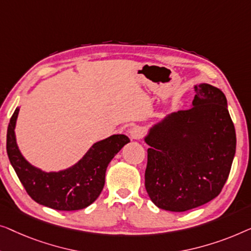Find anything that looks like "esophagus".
Returning a JSON list of instances; mask_svg holds the SVG:
<instances>
[{"mask_svg":"<svg viewBox=\"0 0 251 251\" xmlns=\"http://www.w3.org/2000/svg\"><path fill=\"white\" fill-rule=\"evenodd\" d=\"M128 134H129V137L132 140H139V139H141V137L143 136L144 129L142 128V127H140V126H134L133 128H130Z\"/></svg>","mask_w":251,"mask_h":251,"instance_id":"obj_1","label":"esophagus"}]
</instances>
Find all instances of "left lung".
<instances>
[{
    "mask_svg": "<svg viewBox=\"0 0 251 251\" xmlns=\"http://www.w3.org/2000/svg\"><path fill=\"white\" fill-rule=\"evenodd\" d=\"M146 190L158 208L186 211L220 195L230 174L236 136L223 92L196 86L188 110L172 112L148 129Z\"/></svg>",
    "mask_w": 251,
    "mask_h": 251,
    "instance_id": "obj_1",
    "label": "left lung"
}]
</instances>
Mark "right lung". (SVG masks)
Wrapping results in <instances>:
<instances>
[{
  "instance_id": "1",
  "label": "right lung",
  "mask_w": 251,
  "mask_h": 251,
  "mask_svg": "<svg viewBox=\"0 0 251 251\" xmlns=\"http://www.w3.org/2000/svg\"><path fill=\"white\" fill-rule=\"evenodd\" d=\"M16 108L6 133V152L28 195L37 203L56 210H79L93 203L104 186L109 162L129 142L124 134H115L92 144L86 153L65 169L45 172L30 164L17 143Z\"/></svg>"
}]
</instances>
